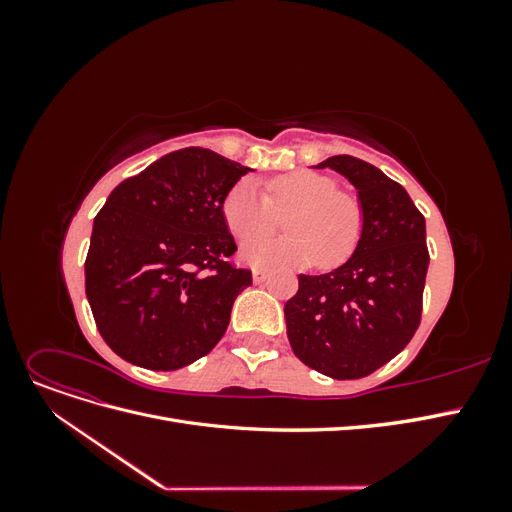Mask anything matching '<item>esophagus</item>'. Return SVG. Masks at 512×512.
I'll return each instance as SVG.
<instances>
[{
    "label": "esophagus",
    "instance_id": "esophagus-1",
    "mask_svg": "<svg viewBox=\"0 0 512 512\" xmlns=\"http://www.w3.org/2000/svg\"><path fill=\"white\" fill-rule=\"evenodd\" d=\"M252 275H254V282H265L267 277H269V269H265V267H256V269L252 271Z\"/></svg>",
    "mask_w": 512,
    "mask_h": 512
}]
</instances>
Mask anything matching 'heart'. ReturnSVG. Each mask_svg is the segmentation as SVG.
Wrapping results in <instances>:
<instances>
[{
  "instance_id": "b5f03b06",
  "label": "heart",
  "mask_w": 512,
  "mask_h": 512,
  "mask_svg": "<svg viewBox=\"0 0 512 512\" xmlns=\"http://www.w3.org/2000/svg\"><path fill=\"white\" fill-rule=\"evenodd\" d=\"M289 213L284 238L261 236L276 225V215ZM222 215L237 239H247L241 256L252 265L335 269L356 252L365 232V207L354 194L322 173L297 170L267 183V194L252 179H241L228 190Z\"/></svg>"
}]
</instances>
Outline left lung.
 Wrapping results in <instances>:
<instances>
[{
    "label": "left lung",
    "instance_id": "left-lung-1",
    "mask_svg": "<svg viewBox=\"0 0 512 512\" xmlns=\"http://www.w3.org/2000/svg\"><path fill=\"white\" fill-rule=\"evenodd\" d=\"M318 168L337 170L359 190L365 232L346 265L299 275V290L284 307L286 333L307 367L356 380L389 363L421 324L425 218L397 181L359 158L333 156Z\"/></svg>",
    "mask_w": 512,
    "mask_h": 512
}]
</instances>
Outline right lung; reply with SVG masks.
I'll use <instances>...</instances> for the list:
<instances>
[{
    "label": "right lung",
    "instance_id": "add662e5",
    "mask_svg": "<svg viewBox=\"0 0 512 512\" xmlns=\"http://www.w3.org/2000/svg\"><path fill=\"white\" fill-rule=\"evenodd\" d=\"M250 168L215 151L168 153L108 196L94 220L85 292L104 342L153 371L190 365L220 342L252 271L222 203Z\"/></svg>",
    "mask_w": 512,
    "mask_h": 512
}]
</instances>
